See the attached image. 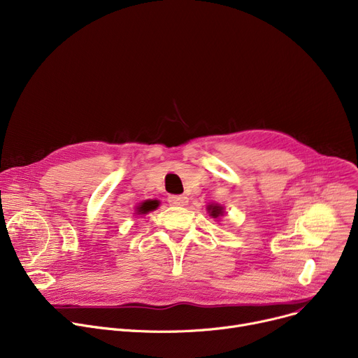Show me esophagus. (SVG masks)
I'll return each mask as SVG.
<instances>
[{"label":"esophagus","mask_w":358,"mask_h":358,"mask_svg":"<svg viewBox=\"0 0 358 358\" xmlns=\"http://www.w3.org/2000/svg\"><path fill=\"white\" fill-rule=\"evenodd\" d=\"M168 203L171 206H185L189 203V197L187 196H169Z\"/></svg>","instance_id":"34e87169"}]
</instances>
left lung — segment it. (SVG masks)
<instances>
[{
  "mask_svg": "<svg viewBox=\"0 0 358 358\" xmlns=\"http://www.w3.org/2000/svg\"><path fill=\"white\" fill-rule=\"evenodd\" d=\"M208 212L210 213L212 217L217 219L219 216L223 215V208H222V206H219V204H209L208 206Z\"/></svg>",
  "mask_w": 358,
  "mask_h": 358,
  "instance_id": "1",
  "label": "left lung"
}]
</instances>
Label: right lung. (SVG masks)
<instances>
[{"label": "right lung", "instance_id": "1", "mask_svg": "<svg viewBox=\"0 0 358 358\" xmlns=\"http://www.w3.org/2000/svg\"><path fill=\"white\" fill-rule=\"evenodd\" d=\"M150 210H154L152 204H149V203H143V204L141 206V208H139L138 213H139V215H145V213H148V212H150Z\"/></svg>", "mask_w": 358, "mask_h": 358}]
</instances>
